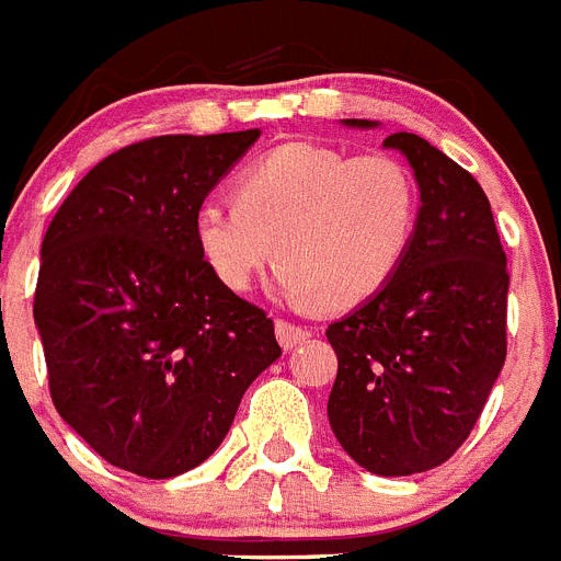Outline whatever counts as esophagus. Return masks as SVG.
I'll return each mask as SVG.
<instances>
[{
    "label": "esophagus",
    "mask_w": 561,
    "mask_h": 561,
    "mask_svg": "<svg viewBox=\"0 0 561 561\" xmlns=\"http://www.w3.org/2000/svg\"><path fill=\"white\" fill-rule=\"evenodd\" d=\"M276 339L285 350H294L296 344L310 339V330L301 328V324H294V321L287 319H276Z\"/></svg>",
    "instance_id": "obj_1"
}]
</instances>
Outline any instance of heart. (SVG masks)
I'll return each mask as SVG.
<instances>
[{
    "label": "heart",
    "mask_w": 561,
    "mask_h": 561,
    "mask_svg": "<svg viewBox=\"0 0 561 561\" xmlns=\"http://www.w3.org/2000/svg\"><path fill=\"white\" fill-rule=\"evenodd\" d=\"M233 197H208L194 240L228 290H248L279 253L276 285L296 301L353 308L387 285L417 226L415 174L387 152L285 144L245 165Z\"/></svg>",
    "instance_id": "1"
}]
</instances>
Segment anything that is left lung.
I'll return each mask as SVG.
<instances>
[{
    "instance_id": "obj_1",
    "label": "left lung",
    "mask_w": 561,
    "mask_h": 561,
    "mask_svg": "<svg viewBox=\"0 0 561 561\" xmlns=\"http://www.w3.org/2000/svg\"><path fill=\"white\" fill-rule=\"evenodd\" d=\"M383 144L415 169L421 211L396 276L328 328L339 355L328 417L358 466L403 477L449 460L483 412L508 350V267L489 197L462 165L412 133Z\"/></svg>"
}]
</instances>
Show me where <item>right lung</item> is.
<instances>
[{
	"label": "right lung",
	"instance_id": "add662e5",
	"mask_svg": "<svg viewBox=\"0 0 561 561\" xmlns=\"http://www.w3.org/2000/svg\"><path fill=\"white\" fill-rule=\"evenodd\" d=\"M260 138L160 135L92 165L42 242L36 319L58 415L106 462L152 480L214 455L282 355L274 321L228 290L194 214Z\"/></svg>",
	"mask_w": 561,
	"mask_h": 561
}]
</instances>
